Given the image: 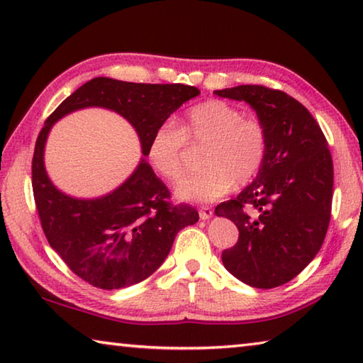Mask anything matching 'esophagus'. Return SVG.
<instances>
[{
  "instance_id": "esophagus-1",
  "label": "esophagus",
  "mask_w": 363,
  "mask_h": 363,
  "mask_svg": "<svg viewBox=\"0 0 363 363\" xmlns=\"http://www.w3.org/2000/svg\"><path fill=\"white\" fill-rule=\"evenodd\" d=\"M199 214H200L201 220H206V219H210L213 216V210H211V208H201Z\"/></svg>"
}]
</instances>
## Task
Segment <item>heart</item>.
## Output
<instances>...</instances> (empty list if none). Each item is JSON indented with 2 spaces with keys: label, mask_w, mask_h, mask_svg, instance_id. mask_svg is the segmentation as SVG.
I'll list each match as a JSON object with an SVG mask.
<instances>
[{
  "label": "heart",
  "mask_w": 363,
  "mask_h": 363,
  "mask_svg": "<svg viewBox=\"0 0 363 363\" xmlns=\"http://www.w3.org/2000/svg\"><path fill=\"white\" fill-rule=\"evenodd\" d=\"M190 145H205V169L177 184L176 195L190 203H211L233 187L255 179L266 157L262 123L245 116L224 101H208L187 110L179 130L163 123L147 144L152 168L167 181H179L187 169Z\"/></svg>",
  "instance_id": "obj_1"
}]
</instances>
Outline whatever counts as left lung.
<instances>
[{
  "instance_id": "8db88e82",
  "label": "left lung",
  "mask_w": 363,
  "mask_h": 363,
  "mask_svg": "<svg viewBox=\"0 0 363 363\" xmlns=\"http://www.w3.org/2000/svg\"><path fill=\"white\" fill-rule=\"evenodd\" d=\"M214 94L250 104L267 138L256 179L214 210L238 229L223 264L250 286H280L314 259L327 235L333 199L328 143L309 110L284 91L242 84Z\"/></svg>"
}]
</instances>
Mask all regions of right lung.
<instances>
[{
  "label": "right lung",
  "mask_w": 363,
  "mask_h": 363,
  "mask_svg": "<svg viewBox=\"0 0 363 363\" xmlns=\"http://www.w3.org/2000/svg\"><path fill=\"white\" fill-rule=\"evenodd\" d=\"M199 94L195 86L179 83L145 84L99 77L67 97L43 126L32 162L33 196L43 232L72 272L93 286L120 290L150 277L167 259L177 232L199 220L192 206L171 203L168 187L145 162L153 131ZM88 106L108 108L130 121L145 157L110 194L77 199L48 179L44 147L54 122Z\"/></svg>",
  "instance_id": "obj_1"
}]
</instances>
